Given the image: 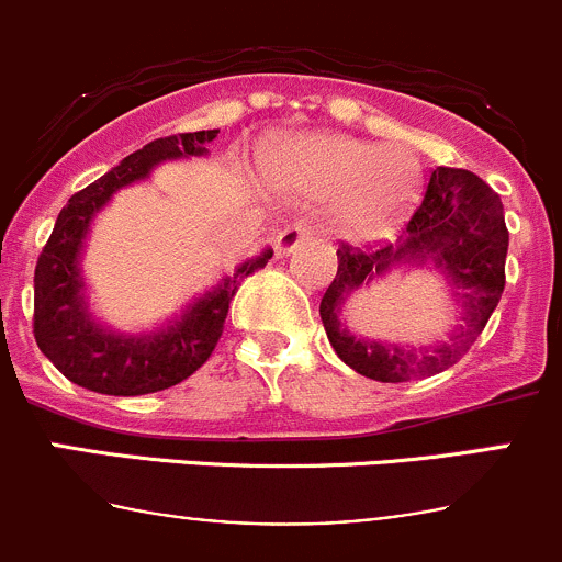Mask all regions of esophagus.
I'll return each mask as SVG.
<instances>
[{
  "instance_id": "34e87169",
  "label": "esophagus",
  "mask_w": 562,
  "mask_h": 562,
  "mask_svg": "<svg viewBox=\"0 0 562 562\" xmlns=\"http://www.w3.org/2000/svg\"><path fill=\"white\" fill-rule=\"evenodd\" d=\"M307 239H313V228H310L307 223H302V220H299V223H291L288 228H282V234L277 236V252H280V255L293 252V249H296L299 245H302V241H307Z\"/></svg>"
}]
</instances>
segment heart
<instances>
[{
    "label": "heart",
    "mask_w": 562,
    "mask_h": 562,
    "mask_svg": "<svg viewBox=\"0 0 562 562\" xmlns=\"http://www.w3.org/2000/svg\"><path fill=\"white\" fill-rule=\"evenodd\" d=\"M282 181L304 195H337L334 225L370 239L389 231L416 201L422 162L407 146H378L356 138L321 135L285 151Z\"/></svg>",
    "instance_id": "1"
}]
</instances>
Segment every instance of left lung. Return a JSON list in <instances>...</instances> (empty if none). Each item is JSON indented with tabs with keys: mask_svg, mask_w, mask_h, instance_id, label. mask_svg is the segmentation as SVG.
<instances>
[{
	"mask_svg": "<svg viewBox=\"0 0 562 562\" xmlns=\"http://www.w3.org/2000/svg\"><path fill=\"white\" fill-rule=\"evenodd\" d=\"M402 245L337 249V274L321 299V321L339 359L359 375L381 383H407L429 378L457 364L484 331L506 288L508 228L497 192L479 176L462 168H435L422 203L402 228ZM436 260L450 274L463 304L458 331L435 349L356 340L341 326L344 302L394 262Z\"/></svg>",
	"mask_w": 562,
	"mask_h": 562,
	"instance_id": "obj_1",
	"label": "left lung"
}]
</instances>
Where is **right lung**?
<instances>
[{"mask_svg":"<svg viewBox=\"0 0 562 562\" xmlns=\"http://www.w3.org/2000/svg\"><path fill=\"white\" fill-rule=\"evenodd\" d=\"M217 133L220 130H198V133L151 140L144 149L124 157L98 181L76 192L59 212L35 266L32 328H35L37 348L67 381L113 396L155 394L187 381L198 367L206 364L212 350L217 348L228 307L241 282L269 263L271 249L245 260L234 277H225L179 321L146 337H122L105 331L87 313L78 258L94 212L103 209L119 187L146 179L160 160L206 155V144L217 138Z\"/></svg>","mask_w":562,"mask_h":562,"instance_id":"add662e5","label":"right lung"}]
</instances>
